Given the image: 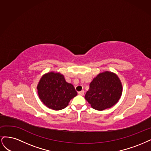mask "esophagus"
<instances>
[{"label":"esophagus","instance_id":"esophagus-1","mask_svg":"<svg viewBox=\"0 0 151 151\" xmlns=\"http://www.w3.org/2000/svg\"><path fill=\"white\" fill-rule=\"evenodd\" d=\"M78 94H79L80 95H84V91H83V90H81V91H79V92H78Z\"/></svg>","mask_w":151,"mask_h":151}]
</instances>
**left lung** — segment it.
<instances>
[{
  "mask_svg": "<svg viewBox=\"0 0 151 151\" xmlns=\"http://www.w3.org/2000/svg\"><path fill=\"white\" fill-rule=\"evenodd\" d=\"M122 93L119 78L112 72L104 71L93 78L85 98L93 109L104 110L117 103Z\"/></svg>",
  "mask_w": 151,
  "mask_h": 151,
  "instance_id": "8db88e82",
  "label": "left lung"
}]
</instances>
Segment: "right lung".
<instances>
[{"mask_svg":"<svg viewBox=\"0 0 151 151\" xmlns=\"http://www.w3.org/2000/svg\"><path fill=\"white\" fill-rule=\"evenodd\" d=\"M37 93L42 103L55 110L65 109L77 95L73 85L67 83L60 73L50 72L44 75L37 86Z\"/></svg>","mask_w":151,"mask_h":151,"instance_id":"1","label":"right lung"}]
</instances>
